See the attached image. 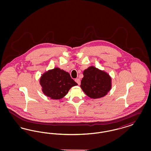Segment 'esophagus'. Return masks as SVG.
I'll list each match as a JSON object with an SVG mask.
<instances>
[{"label":"esophagus","instance_id":"obj_1","mask_svg":"<svg viewBox=\"0 0 151 151\" xmlns=\"http://www.w3.org/2000/svg\"><path fill=\"white\" fill-rule=\"evenodd\" d=\"M75 81L78 83V84L79 86L80 84V79H78V78H76V79H75Z\"/></svg>","mask_w":151,"mask_h":151}]
</instances>
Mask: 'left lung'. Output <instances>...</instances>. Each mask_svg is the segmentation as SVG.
Instances as JSON below:
<instances>
[{"instance_id":"obj_1","label":"left lung","mask_w":151,"mask_h":151,"mask_svg":"<svg viewBox=\"0 0 151 151\" xmlns=\"http://www.w3.org/2000/svg\"><path fill=\"white\" fill-rule=\"evenodd\" d=\"M80 87L91 99H99L106 95L111 88V79L107 73L91 66L83 72Z\"/></svg>"}]
</instances>
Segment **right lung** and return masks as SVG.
Wrapping results in <instances>:
<instances>
[{"instance_id": "add662e5", "label": "right lung", "mask_w": 151, "mask_h": 151, "mask_svg": "<svg viewBox=\"0 0 151 151\" xmlns=\"http://www.w3.org/2000/svg\"><path fill=\"white\" fill-rule=\"evenodd\" d=\"M40 84L43 93L54 100L63 98L71 87L78 85L68 72L58 67L44 73Z\"/></svg>"}]
</instances>
